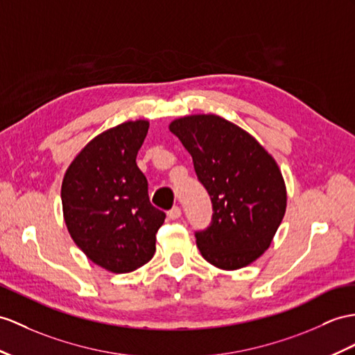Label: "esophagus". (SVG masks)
<instances>
[{
  "label": "esophagus",
  "instance_id": "obj_1",
  "mask_svg": "<svg viewBox=\"0 0 355 355\" xmlns=\"http://www.w3.org/2000/svg\"><path fill=\"white\" fill-rule=\"evenodd\" d=\"M180 215H182V211H180L179 206H173L171 209L167 212V217L170 220H178V218H180Z\"/></svg>",
  "mask_w": 355,
  "mask_h": 355
}]
</instances>
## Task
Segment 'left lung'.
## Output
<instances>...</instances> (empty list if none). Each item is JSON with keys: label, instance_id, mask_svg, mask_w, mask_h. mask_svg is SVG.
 Masks as SVG:
<instances>
[{"label": "left lung", "instance_id": "1", "mask_svg": "<svg viewBox=\"0 0 355 355\" xmlns=\"http://www.w3.org/2000/svg\"><path fill=\"white\" fill-rule=\"evenodd\" d=\"M170 131L193 157L212 202L209 227L197 247L220 270H239L271 245L286 212V187L277 162L254 137L215 114L173 120Z\"/></svg>", "mask_w": 355, "mask_h": 355}]
</instances>
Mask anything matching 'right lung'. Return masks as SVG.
Returning a JSON list of instances; mask_svg holds the SVG:
<instances>
[{"instance_id":"1","label":"right lung","mask_w":355,"mask_h":355,"mask_svg":"<svg viewBox=\"0 0 355 355\" xmlns=\"http://www.w3.org/2000/svg\"><path fill=\"white\" fill-rule=\"evenodd\" d=\"M148 129V120H135L94 137L62 184L64 223L73 243L92 262L116 274L150 261L166 220L150 205L148 179L135 162Z\"/></svg>"}]
</instances>
